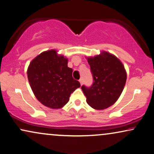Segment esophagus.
<instances>
[{
  "instance_id": "34e87169",
  "label": "esophagus",
  "mask_w": 154,
  "mask_h": 154,
  "mask_svg": "<svg viewBox=\"0 0 154 154\" xmlns=\"http://www.w3.org/2000/svg\"><path fill=\"white\" fill-rule=\"evenodd\" d=\"M79 83H80L81 85H83V79H82V78H81L80 79H79Z\"/></svg>"
}]
</instances>
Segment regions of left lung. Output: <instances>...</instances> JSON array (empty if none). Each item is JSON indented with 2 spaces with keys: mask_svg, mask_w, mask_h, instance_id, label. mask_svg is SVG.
<instances>
[{
  "mask_svg": "<svg viewBox=\"0 0 154 154\" xmlns=\"http://www.w3.org/2000/svg\"><path fill=\"white\" fill-rule=\"evenodd\" d=\"M93 75L91 87H82L89 105L96 110L106 109L116 103L125 85L127 72L122 63L107 51L87 57Z\"/></svg>",
  "mask_w": 154,
  "mask_h": 154,
  "instance_id": "obj_1",
  "label": "left lung"
}]
</instances>
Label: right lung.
<instances>
[{
    "label": "right lung",
    "instance_id": "obj_1",
    "mask_svg": "<svg viewBox=\"0 0 154 154\" xmlns=\"http://www.w3.org/2000/svg\"><path fill=\"white\" fill-rule=\"evenodd\" d=\"M68 60L58 51H44L31 61L27 77L34 96L43 105L52 109L64 106L71 94L80 87L73 79L72 69L67 67Z\"/></svg>",
    "mask_w": 154,
    "mask_h": 154
}]
</instances>
